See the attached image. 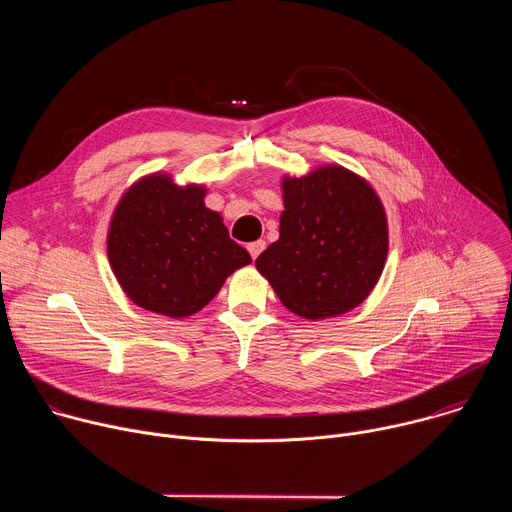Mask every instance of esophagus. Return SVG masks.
I'll return each instance as SVG.
<instances>
[{"label": "esophagus", "mask_w": 512, "mask_h": 512, "mask_svg": "<svg viewBox=\"0 0 512 512\" xmlns=\"http://www.w3.org/2000/svg\"><path fill=\"white\" fill-rule=\"evenodd\" d=\"M247 249H249L251 257H253V259H257V257L263 253V249H265V241H261V239H259V241H253V243H249V245H247Z\"/></svg>", "instance_id": "34e87169"}]
</instances>
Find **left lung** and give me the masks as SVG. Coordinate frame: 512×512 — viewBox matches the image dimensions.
Returning a JSON list of instances; mask_svg holds the SVG:
<instances>
[{"mask_svg":"<svg viewBox=\"0 0 512 512\" xmlns=\"http://www.w3.org/2000/svg\"><path fill=\"white\" fill-rule=\"evenodd\" d=\"M279 239L255 261L281 304L306 320L350 312L369 298L389 251L385 206L344 166L283 176Z\"/></svg>","mask_w":512,"mask_h":512,"instance_id":"left-lung-1","label":"left lung"}]
</instances>
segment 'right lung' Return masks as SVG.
Returning a JSON list of instances; mask_svg holds the SVG:
<instances>
[{
    "mask_svg": "<svg viewBox=\"0 0 512 512\" xmlns=\"http://www.w3.org/2000/svg\"><path fill=\"white\" fill-rule=\"evenodd\" d=\"M206 188L178 186L154 172L133 182L119 198L107 257L127 298L148 312L188 318L200 312L227 277L251 263L223 216L204 204Z\"/></svg>",
    "mask_w": 512,
    "mask_h": 512,
    "instance_id": "right-lung-1",
    "label": "right lung"
}]
</instances>
